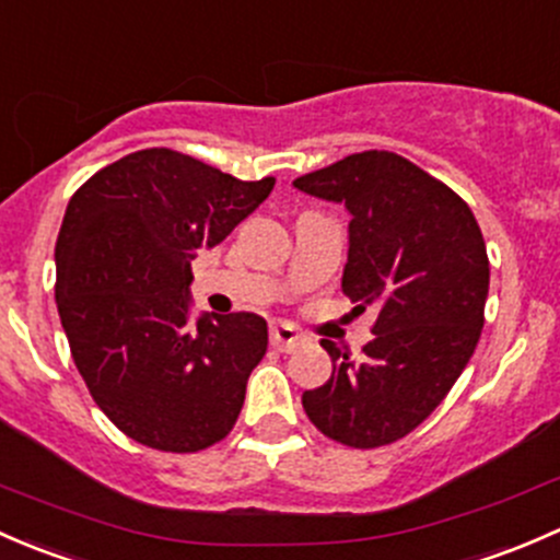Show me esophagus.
Instances as JSON below:
<instances>
[{"label":"esophagus","instance_id":"esophagus-1","mask_svg":"<svg viewBox=\"0 0 560 560\" xmlns=\"http://www.w3.org/2000/svg\"><path fill=\"white\" fill-rule=\"evenodd\" d=\"M269 342H272V348L282 350V353H291V350H296L304 342V337L291 323H272V328H269Z\"/></svg>","mask_w":560,"mask_h":560}]
</instances>
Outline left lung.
Returning a JSON list of instances; mask_svg holds the SVG:
<instances>
[{"label":"left lung","mask_w":560,"mask_h":560,"mask_svg":"<svg viewBox=\"0 0 560 560\" xmlns=\"http://www.w3.org/2000/svg\"><path fill=\"white\" fill-rule=\"evenodd\" d=\"M293 186L348 207L342 291L355 310L377 307L361 359L320 339L334 369L304 390V412L348 447L390 445L440 407L475 353L491 280L486 240L469 205L405 155H345Z\"/></svg>","instance_id":"1"}]
</instances>
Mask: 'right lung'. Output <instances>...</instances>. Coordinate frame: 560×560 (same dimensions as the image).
<instances>
[{"label": "right lung", "mask_w": 560, "mask_h": 560, "mask_svg": "<svg viewBox=\"0 0 560 560\" xmlns=\"http://www.w3.org/2000/svg\"><path fill=\"white\" fill-rule=\"evenodd\" d=\"M275 188L170 148L96 172L69 199L56 240V307L74 366L102 412L140 445L196 453L237 423L267 353L253 313L191 320V261Z\"/></svg>", "instance_id": "obj_1"}]
</instances>
